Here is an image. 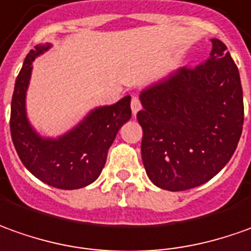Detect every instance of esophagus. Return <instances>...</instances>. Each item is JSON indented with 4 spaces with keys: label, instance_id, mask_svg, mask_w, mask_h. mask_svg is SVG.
Returning <instances> with one entry per match:
<instances>
[{
    "label": "esophagus",
    "instance_id": "esophagus-1",
    "mask_svg": "<svg viewBox=\"0 0 251 251\" xmlns=\"http://www.w3.org/2000/svg\"><path fill=\"white\" fill-rule=\"evenodd\" d=\"M130 107H132L133 115H136V114H137V112L141 110V103H140L139 97H137V96L132 97V103H130Z\"/></svg>",
    "mask_w": 251,
    "mask_h": 251
}]
</instances>
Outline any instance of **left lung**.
Masks as SVG:
<instances>
[{"label":"left lung","instance_id":"8db88e82","mask_svg":"<svg viewBox=\"0 0 251 251\" xmlns=\"http://www.w3.org/2000/svg\"><path fill=\"white\" fill-rule=\"evenodd\" d=\"M210 57L181 67L143 90L141 158L162 190L185 191L209 181L226 166L243 129L239 71L226 47L211 40Z\"/></svg>","mask_w":251,"mask_h":251}]
</instances>
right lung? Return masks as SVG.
Returning <instances> with one entry per match:
<instances>
[{"mask_svg":"<svg viewBox=\"0 0 251 251\" xmlns=\"http://www.w3.org/2000/svg\"><path fill=\"white\" fill-rule=\"evenodd\" d=\"M37 45L25 56L15 83L11 104V136L20 161L41 181L60 190H76L92 184L105 165L121 126L132 117L130 96L92 111L79 125L59 139H42L25 117V90L34 59L49 49Z\"/></svg>","mask_w":251,"mask_h":251,"instance_id":"add662e5","label":"right lung"}]
</instances>
